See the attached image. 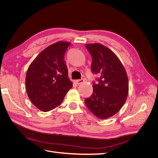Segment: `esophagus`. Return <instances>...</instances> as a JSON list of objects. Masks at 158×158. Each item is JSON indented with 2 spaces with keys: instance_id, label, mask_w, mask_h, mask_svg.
<instances>
[{
  "instance_id": "obj_1",
  "label": "esophagus",
  "mask_w": 158,
  "mask_h": 158,
  "mask_svg": "<svg viewBox=\"0 0 158 158\" xmlns=\"http://www.w3.org/2000/svg\"><path fill=\"white\" fill-rule=\"evenodd\" d=\"M84 82V79H80V80H76V81H75V82H76V84H82L83 82Z\"/></svg>"
}]
</instances>
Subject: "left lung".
Segmentation results:
<instances>
[{
	"label": "left lung",
	"mask_w": 158,
	"mask_h": 158,
	"mask_svg": "<svg viewBox=\"0 0 158 158\" xmlns=\"http://www.w3.org/2000/svg\"><path fill=\"white\" fill-rule=\"evenodd\" d=\"M92 57V72L100 74L98 84H93L92 95L85 99L89 111L99 118L113 116L125 104L128 93V80L121 60L107 47L86 44Z\"/></svg>",
	"instance_id": "1"
}]
</instances>
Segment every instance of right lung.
<instances>
[{
	"label": "right lung",
	"mask_w": 158,
	"mask_h": 158,
	"mask_svg": "<svg viewBox=\"0 0 158 158\" xmlns=\"http://www.w3.org/2000/svg\"><path fill=\"white\" fill-rule=\"evenodd\" d=\"M70 42L58 41L45 48L27 69L26 88L32 103L47 112L63 101L73 82L68 76L64 56Z\"/></svg>",
	"instance_id": "1"
}]
</instances>
